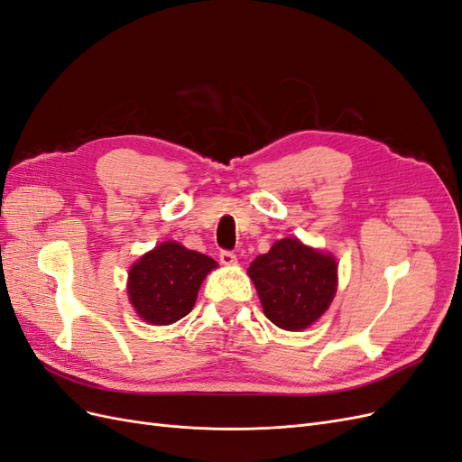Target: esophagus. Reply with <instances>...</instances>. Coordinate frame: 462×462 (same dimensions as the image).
<instances>
[{
  "instance_id": "1",
  "label": "esophagus",
  "mask_w": 462,
  "mask_h": 462,
  "mask_svg": "<svg viewBox=\"0 0 462 462\" xmlns=\"http://www.w3.org/2000/svg\"><path fill=\"white\" fill-rule=\"evenodd\" d=\"M219 262L223 265H235L236 263V256L233 253H229V250H221V253H219Z\"/></svg>"
}]
</instances>
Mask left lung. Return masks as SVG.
I'll use <instances>...</instances> for the list:
<instances>
[{
    "label": "left lung",
    "mask_w": 462,
    "mask_h": 462,
    "mask_svg": "<svg viewBox=\"0 0 462 462\" xmlns=\"http://www.w3.org/2000/svg\"><path fill=\"white\" fill-rule=\"evenodd\" d=\"M265 318L277 328L300 331L324 314L337 291V262L299 239L273 243L248 268Z\"/></svg>",
    "instance_id": "left-lung-1"
}]
</instances>
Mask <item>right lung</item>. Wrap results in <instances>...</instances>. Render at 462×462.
<instances>
[{"instance_id": "1", "label": "right lung", "mask_w": 462, "mask_h": 462, "mask_svg": "<svg viewBox=\"0 0 462 462\" xmlns=\"http://www.w3.org/2000/svg\"><path fill=\"white\" fill-rule=\"evenodd\" d=\"M217 262L175 241L158 245L129 272V300L152 326H170L185 318L199 297L204 277Z\"/></svg>"}]
</instances>
